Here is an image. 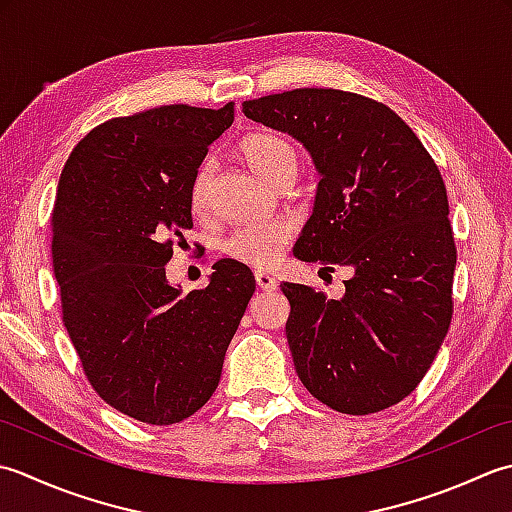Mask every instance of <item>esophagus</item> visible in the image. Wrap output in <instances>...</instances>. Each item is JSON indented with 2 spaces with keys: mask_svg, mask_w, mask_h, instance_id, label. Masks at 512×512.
I'll return each mask as SVG.
<instances>
[{
  "mask_svg": "<svg viewBox=\"0 0 512 512\" xmlns=\"http://www.w3.org/2000/svg\"><path fill=\"white\" fill-rule=\"evenodd\" d=\"M254 278H256V285L263 289V291H276V287H278L276 278L271 276V274H267V271H256Z\"/></svg>",
  "mask_w": 512,
  "mask_h": 512,
  "instance_id": "1",
  "label": "esophagus"
}]
</instances>
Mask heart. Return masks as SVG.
Returning a JSON list of instances; mask_svg holds the SVG:
<instances>
[{"instance_id": "1", "label": "heart", "mask_w": 512, "mask_h": 512, "mask_svg": "<svg viewBox=\"0 0 512 512\" xmlns=\"http://www.w3.org/2000/svg\"><path fill=\"white\" fill-rule=\"evenodd\" d=\"M243 161L252 168L260 179L276 185L289 176H296L298 170V152L294 143L280 137L274 132H254L249 134L238 145ZM212 165L205 163L198 168L190 203L196 212H203L207 205V190H210ZM294 227L287 221H271V223H247L236 227L232 234L225 238V252L234 260H241L252 267H269L274 265L280 252L289 243Z\"/></svg>"}]
</instances>
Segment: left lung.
Masks as SVG:
<instances>
[{
	"mask_svg": "<svg viewBox=\"0 0 512 512\" xmlns=\"http://www.w3.org/2000/svg\"><path fill=\"white\" fill-rule=\"evenodd\" d=\"M243 112L302 143L320 174L294 256L353 274L340 300L280 285L298 378L333 411L389 409L420 384L451 325L457 252L442 174L398 114L353 92L298 88Z\"/></svg>",
	"mask_w": 512,
	"mask_h": 512,
	"instance_id": "obj_1",
	"label": "left lung"
}]
</instances>
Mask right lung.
<instances>
[{
	"instance_id": "right-lung-1",
	"label": "right lung",
	"mask_w": 512,
	"mask_h": 512,
	"mask_svg": "<svg viewBox=\"0 0 512 512\" xmlns=\"http://www.w3.org/2000/svg\"><path fill=\"white\" fill-rule=\"evenodd\" d=\"M234 103L161 106L97 125L72 150L52 210V269L68 336L92 389L145 424L212 398L256 280L232 258L183 294L165 278L192 229L190 192Z\"/></svg>"
}]
</instances>
